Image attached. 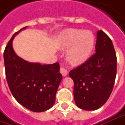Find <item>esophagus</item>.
<instances>
[{
    "label": "esophagus",
    "mask_w": 125,
    "mask_h": 125,
    "mask_svg": "<svg viewBox=\"0 0 125 125\" xmlns=\"http://www.w3.org/2000/svg\"><path fill=\"white\" fill-rule=\"evenodd\" d=\"M60 73H62L63 76H66L68 75V71L66 68H64L63 67H61L60 68Z\"/></svg>",
    "instance_id": "obj_1"
}]
</instances>
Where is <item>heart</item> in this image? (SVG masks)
<instances>
[{
	"instance_id": "1",
	"label": "heart",
	"mask_w": 125,
	"mask_h": 125,
	"mask_svg": "<svg viewBox=\"0 0 125 125\" xmlns=\"http://www.w3.org/2000/svg\"><path fill=\"white\" fill-rule=\"evenodd\" d=\"M63 45H72L68 51V58L73 63H80L87 59L95 45V37L91 31L70 29L62 36Z\"/></svg>"
}]
</instances>
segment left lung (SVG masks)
I'll return each mask as SVG.
<instances>
[{
    "instance_id": "left-lung-1",
    "label": "left lung",
    "mask_w": 125,
    "mask_h": 125,
    "mask_svg": "<svg viewBox=\"0 0 125 125\" xmlns=\"http://www.w3.org/2000/svg\"><path fill=\"white\" fill-rule=\"evenodd\" d=\"M116 72L117 57L112 41L100 30L97 32L95 53L69 73L74 82L77 106L91 111L104 105L113 91Z\"/></svg>"
}]
</instances>
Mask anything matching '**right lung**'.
Listing matches in <instances>:
<instances>
[{"mask_svg": "<svg viewBox=\"0 0 125 125\" xmlns=\"http://www.w3.org/2000/svg\"><path fill=\"white\" fill-rule=\"evenodd\" d=\"M14 33L4 50L5 75L12 95L21 105L34 112L50 109L55 102L56 93L62 75L59 63L41 65L20 58L12 48Z\"/></svg>", "mask_w": 125, "mask_h": 125, "instance_id": "obj_1", "label": "right lung"}]
</instances>
